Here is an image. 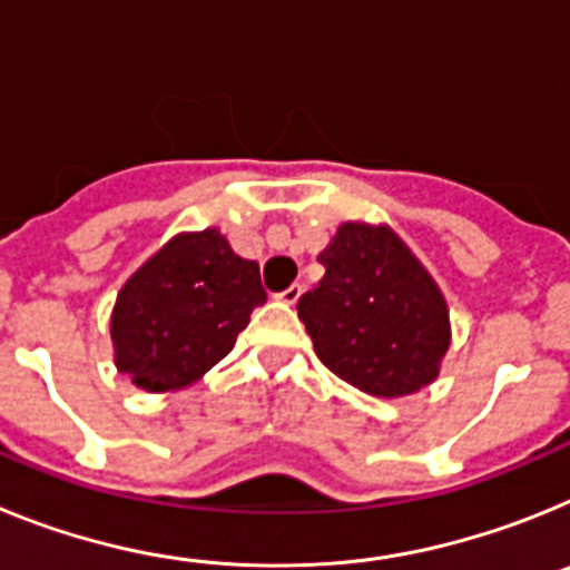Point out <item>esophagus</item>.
Returning a JSON list of instances; mask_svg holds the SVG:
<instances>
[{
    "label": "esophagus",
    "instance_id": "34e87169",
    "mask_svg": "<svg viewBox=\"0 0 570 570\" xmlns=\"http://www.w3.org/2000/svg\"><path fill=\"white\" fill-rule=\"evenodd\" d=\"M302 296V285H291V288H285L282 294H276V299L285 302V305H296Z\"/></svg>",
    "mask_w": 570,
    "mask_h": 570
}]
</instances>
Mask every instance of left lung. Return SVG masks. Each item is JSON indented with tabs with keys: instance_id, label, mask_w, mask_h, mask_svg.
<instances>
[{
	"instance_id": "left-lung-1",
	"label": "left lung",
	"mask_w": 570,
	"mask_h": 570,
	"mask_svg": "<svg viewBox=\"0 0 570 570\" xmlns=\"http://www.w3.org/2000/svg\"><path fill=\"white\" fill-rule=\"evenodd\" d=\"M325 276L296 311L322 365L371 396L431 385L451 345L440 285L387 225L345 223L320 254Z\"/></svg>"
}]
</instances>
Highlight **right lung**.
Listing matches in <instances>:
<instances>
[{"label": "right lung", "instance_id": "add662e5", "mask_svg": "<svg viewBox=\"0 0 570 570\" xmlns=\"http://www.w3.org/2000/svg\"><path fill=\"white\" fill-rule=\"evenodd\" d=\"M265 299L259 265L236 256L219 230L176 234L116 296V367L150 394L179 391L230 354Z\"/></svg>", "mask_w": 570, "mask_h": 570}]
</instances>
